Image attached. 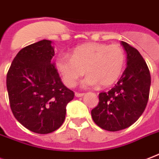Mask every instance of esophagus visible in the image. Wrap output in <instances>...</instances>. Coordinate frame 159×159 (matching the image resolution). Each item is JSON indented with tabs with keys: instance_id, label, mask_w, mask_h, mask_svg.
Returning <instances> with one entry per match:
<instances>
[{
	"instance_id": "esophagus-1",
	"label": "esophagus",
	"mask_w": 159,
	"mask_h": 159,
	"mask_svg": "<svg viewBox=\"0 0 159 159\" xmlns=\"http://www.w3.org/2000/svg\"><path fill=\"white\" fill-rule=\"evenodd\" d=\"M84 95V93H75V96L77 97V98H80V97H82Z\"/></svg>"
}]
</instances>
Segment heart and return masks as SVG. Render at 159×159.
Wrapping results in <instances>:
<instances>
[{
	"label": "heart",
	"instance_id": "b5f03b06",
	"mask_svg": "<svg viewBox=\"0 0 159 159\" xmlns=\"http://www.w3.org/2000/svg\"><path fill=\"white\" fill-rule=\"evenodd\" d=\"M125 61V52L119 45L89 42L76 47L71 56L59 54L56 67L69 88L74 87L85 72L88 75L82 81L83 87L100 84L102 88H108L122 75Z\"/></svg>",
	"mask_w": 159,
	"mask_h": 159
}]
</instances>
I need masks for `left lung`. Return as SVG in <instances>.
I'll list each match as a JSON object with an SVG mask.
<instances>
[{
	"label": "left lung",
	"mask_w": 159,
	"mask_h": 159,
	"mask_svg": "<svg viewBox=\"0 0 159 159\" xmlns=\"http://www.w3.org/2000/svg\"><path fill=\"white\" fill-rule=\"evenodd\" d=\"M127 52V67L119 81L107 93H99L92 110L94 123L104 130L117 132L130 127L146 108L151 76L146 61L136 48L121 42Z\"/></svg>",
	"instance_id": "obj_1"
}]
</instances>
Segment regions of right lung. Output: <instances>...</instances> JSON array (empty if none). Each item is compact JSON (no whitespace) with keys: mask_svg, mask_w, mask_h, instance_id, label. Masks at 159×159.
<instances>
[{"mask_svg":"<svg viewBox=\"0 0 159 159\" xmlns=\"http://www.w3.org/2000/svg\"><path fill=\"white\" fill-rule=\"evenodd\" d=\"M52 42L42 40L24 47L12 61L7 88L12 113L28 130L40 134L60 128L74 93L62 83L55 65Z\"/></svg>","mask_w":159,"mask_h":159,"instance_id":"right-lung-1","label":"right lung"}]
</instances>
